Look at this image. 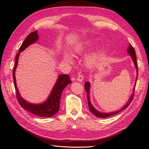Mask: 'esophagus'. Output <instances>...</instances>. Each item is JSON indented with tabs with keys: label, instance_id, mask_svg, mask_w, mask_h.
I'll return each mask as SVG.
<instances>
[{
	"label": "esophagus",
	"instance_id": "esophagus-1",
	"mask_svg": "<svg viewBox=\"0 0 149 149\" xmlns=\"http://www.w3.org/2000/svg\"><path fill=\"white\" fill-rule=\"evenodd\" d=\"M83 76L82 75V74H79L78 75V78H76V79H77V81H79V82H81V81H82L83 80Z\"/></svg>",
	"mask_w": 149,
	"mask_h": 149
}]
</instances>
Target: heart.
I'll return each instance as SVG.
<instances>
[{
    "label": "heart",
    "mask_w": 149,
    "mask_h": 149,
    "mask_svg": "<svg viewBox=\"0 0 149 149\" xmlns=\"http://www.w3.org/2000/svg\"><path fill=\"white\" fill-rule=\"evenodd\" d=\"M94 42L93 40H86V41H84L83 42H81L78 43L73 48V53L74 55H83L86 52L88 51V49L90 48H91L93 45ZM98 53L97 52H94L91 53L87 58L86 63V65L88 66H92L94 64L96 63L98 59ZM63 59L64 61H68V62H72L73 61V58L72 56L70 55V54L67 53H64L63 55Z\"/></svg>",
    "instance_id": "heart-1"
}]
</instances>
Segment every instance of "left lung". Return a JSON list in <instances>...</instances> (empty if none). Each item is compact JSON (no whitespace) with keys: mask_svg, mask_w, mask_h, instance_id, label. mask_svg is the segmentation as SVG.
<instances>
[{"mask_svg":"<svg viewBox=\"0 0 149 149\" xmlns=\"http://www.w3.org/2000/svg\"><path fill=\"white\" fill-rule=\"evenodd\" d=\"M127 53H129V55L131 56L132 61L134 63L135 67H136V70H137V77H136V83H135L134 84V87L133 88V93L132 94L130 95V98L129 99L128 101L126 103V104L125 106H124V107H123L119 110H118L116 111H114V112H101L100 111H97L96 108H94V106L92 105V104L91 102V101H90V88H91V84L89 81L86 82L84 83V88L86 89V91L87 92V97H88V106H89V109L91 111L92 113L95 115L97 118H107V117H109L111 116H113L115 114H117L119 112H121L122 111L125 110L126 108H127L131 102V101L133 100V97H134V91L135 90V88H136V81H137V77H138V66H137V60H136V52H135V49L134 48L132 47V46L131 45L129 44V46L127 49Z\"/></svg>","mask_w":149,"mask_h":149,"instance_id":"obj_1","label":"left lung"}]
</instances>
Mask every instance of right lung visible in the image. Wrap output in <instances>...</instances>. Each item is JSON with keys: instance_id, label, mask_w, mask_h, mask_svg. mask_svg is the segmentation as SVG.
I'll return each instance as SVG.
<instances>
[{"instance_id": "obj_1", "label": "right lung", "mask_w": 149, "mask_h": 149, "mask_svg": "<svg viewBox=\"0 0 149 149\" xmlns=\"http://www.w3.org/2000/svg\"><path fill=\"white\" fill-rule=\"evenodd\" d=\"M38 38L39 35H38L37 31H33L27 36V37L25 38L24 42L22 43L19 49V52L17 53L15 57V63L14 68L13 70V79L17 93V100L19 101L21 107L35 115L38 116L40 117L49 118V117H52L56 114L58 111H59L60 101L63 91L68 84L71 83L70 76L68 74L58 75L56 82L54 85L47 100L45 102L40 104H32L25 100L20 96L16 84L15 70L18 65V61H19L20 54L22 52L25 50L29 46L37 42L38 40Z\"/></svg>"}]
</instances>
